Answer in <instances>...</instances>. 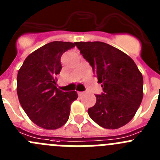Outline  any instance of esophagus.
<instances>
[{
  "label": "esophagus",
  "mask_w": 160,
  "mask_h": 160,
  "mask_svg": "<svg viewBox=\"0 0 160 160\" xmlns=\"http://www.w3.org/2000/svg\"><path fill=\"white\" fill-rule=\"evenodd\" d=\"M85 93V92L83 91H78V96H82V95H83Z\"/></svg>",
  "instance_id": "esophagus-1"
}]
</instances>
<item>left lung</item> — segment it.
<instances>
[{"label":"left lung","mask_w":160,"mask_h":160,"mask_svg":"<svg viewBox=\"0 0 160 160\" xmlns=\"http://www.w3.org/2000/svg\"><path fill=\"white\" fill-rule=\"evenodd\" d=\"M75 45L102 83L103 93L88 113L98 125L117 129L133 118L143 99V79L135 62L121 50L103 42Z\"/></svg>","instance_id":"8db88e82"}]
</instances>
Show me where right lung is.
<instances>
[{"label":"right lung","instance_id":"add662e5","mask_svg":"<svg viewBox=\"0 0 160 160\" xmlns=\"http://www.w3.org/2000/svg\"><path fill=\"white\" fill-rule=\"evenodd\" d=\"M75 43L54 41L31 53L17 74V95L31 121L45 129H57L69 119L76 91L63 92L56 87L60 58Z\"/></svg>","mask_w":160,"mask_h":160}]
</instances>
